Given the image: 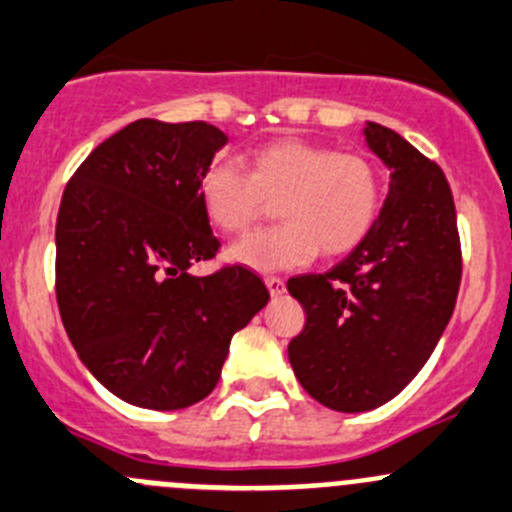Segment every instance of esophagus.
<instances>
[{"label": "esophagus", "mask_w": 512, "mask_h": 512, "mask_svg": "<svg viewBox=\"0 0 512 512\" xmlns=\"http://www.w3.org/2000/svg\"><path fill=\"white\" fill-rule=\"evenodd\" d=\"M264 284H266V289H269L271 296H281L286 291V284L281 279H276V276H269V279H266Z\"/></svg>", "instance_id": "obj_1"}]
</instances>
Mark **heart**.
<instances>
[{
    "label": "heart",
    "mask_w": 512,
    "mask_h": 512,
    "mask_svg": "<svg viewBox=\"0 0 512 512\" xmlns=\"http://www.w3.org/2000/svg\"><path fill=\"white\" fill-rule=\"evenodd\" d=\"M243 168L218 160L203 170L198 201L223 233L248 231L276 203L281 226L228 248L231 264L259 274L299 269L319 251L342 259L362 246L382 211V175L359 153L279 138L246 153Z\"/></svg>",
    "instance_id": "heart-1"
}]
</instances>
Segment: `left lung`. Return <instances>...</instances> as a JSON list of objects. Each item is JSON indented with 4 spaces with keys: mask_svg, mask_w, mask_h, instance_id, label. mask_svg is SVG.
<instances>
[{
    "mask_svg": "<svg viewBox=\"0 0 512 512\" xmlns=\"http://www.w3.org/2000/svg\"><path fill=\"white\" fill-rule=\"evenodd\" d=\"M362 133L389 170L372 233L326 274L286 284L306 311L289 344L291 369L337 412L374 410L417 377L455 311L462 274L445 173L384 125Z\"/></svg>",
    "mask_w": 512,
    "mask_h": 512,
    "instance_id": "1",
    "label": "left lung"
}]
</instances>
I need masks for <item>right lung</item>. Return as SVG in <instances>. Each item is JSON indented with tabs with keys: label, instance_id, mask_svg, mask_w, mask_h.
Segmentation results:
<instances>
[{
	"label": "right lung",
	"instance_id": "1",
	"mask_svg": "<svg viewBox=\"0 0 512 512\" xmlns=\"http://www.w3.org/2000/svg\"><path fill=\"white\" fill-rule=\"evenodd\" d=\"M228 135L135 120L97 145L57 216V304L80 362L123 402L183 410L213 392L238 329L269 304L241 266L193 276L218 238L198 180Z\"/></svg>",
	"mask_w": 512,
	"mask_h": 512
}]
</instances>
